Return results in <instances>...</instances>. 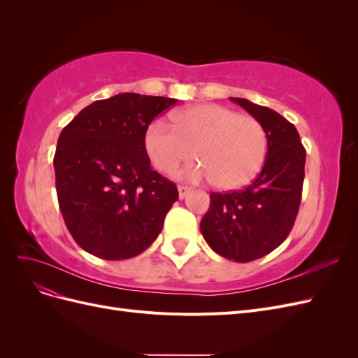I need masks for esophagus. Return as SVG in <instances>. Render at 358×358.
I'll return each instance as SVG.
<instances>
[{
	"label": "esophagus",
	"instance_id": "34e87169",
	"mask_svg": "<svg viewBox=\"0 0 358 358\" xmlns=\"http://www.w3.org/2000/svg\"><path fill=\"white\" fill-rule=\"evenodd\" d=\"M178 191H179V199L182 200V199L187 197V194L191 191V188H188V187H185V185H179V187H178Z\"/></svg>",
	"mask_w": 358,
	"mask_h": 358
}]
</instances>
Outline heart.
I'll use <instances>...</instances> for the list:
<instances>
[{
    "label": "heart",
    "mask_w": 358,
    "mask_h": 358,
    "mask_svg": "<svg viewBox=\"0 0 358 358\" xmlns=\"http://www.w3.org/2000/svg\"><path fill=\"white\" fill-rule=\"evenodd\" d=\"M171 121L173 127L157 119L146 131V150L158 170L173 173L196 154L201 166L188 169V179L236 189L263 167L267 134L258 119L220 104H197L173 113Z\"/></svg>",
    "instance_id": "heart-1"
}]
</instances>
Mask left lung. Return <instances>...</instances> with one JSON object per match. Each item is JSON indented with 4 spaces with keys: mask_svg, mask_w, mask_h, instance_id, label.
Returning a JSON list of instances; mask_svg holds the SVG:
<instances>
[{
    "mask_svg": "<svg viewBox=\"0 0 358 358\" xmlns=\"http://www.w3.org/2000/svg\"><path fill=\"white\" fill-rule=\"evenodd\" d=\"M258 119L267 134V155L251 185L231 192H212L200 222L204 241L237 263L270 254L294 225L305 179L306 150L296 127L284 116L246 99H230Z\"/></svg>",
    "mask_w": 358,
    "mask_h": 358,
    "instance_id": "8db88e82",
    "label": "left lung"
}]
</instances>
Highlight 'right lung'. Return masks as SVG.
<instances>
[{
    "label": "right lung",
    "instance_id": "1",
    "mask_svg": "<svg viewBox=\"0 0 358 358\" xmlns=\"http://www.w3.org/2000/svg\"><path fill=\"white\" fill-rule=\"evenodd\" d=\"M178 100L124 92L85 107L62 129L53 167L70 234L103 259H127L152 245L179 192L150 167L149 124Z\"/></svg>",
    "mask_w": 358,
    "mask_h": 358
}]
</instances>
